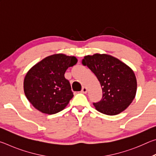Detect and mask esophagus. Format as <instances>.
Here are the masks:
<instances>
[{
	"instance_id": "1",
	"label": "esophagus",
	"mask_w": 156,
	"mask_h": 156,
	"mask_svg": "<svg viewBox=\"0 0 156 156\" xmlns=\"http://www.w3.org/2000/svg\"><path fill=\"white\" fill-rule=\"evenodd\" d=\"M87 89L85 87H83V88H82V90H81V93L83 94H87Z\"/></svg>"
}]
</instances>
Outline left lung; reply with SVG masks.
<instances>
[{
  "label": "left lung",
  "instance_id": "left-lung-1",
  "mask_svg": "<svg viewBox=\"0 0 156 156\" xmlns=\"http://www.w3.org/2000/svg\"><path fill=\"white\" fill-rule=\"evenodd\" d=\"M82 62L96 76L101 84L102 99L94 103L97 111L114 115L130 105L136 94L137 80L133 71L128 65L105 54L88 55Z\"/></svg>",
  "mask_w": 156,
  "mask_h": 156
}]
</instances>
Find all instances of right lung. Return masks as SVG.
Segmentation results:
<instances>
[{"label": "right lung", "mask_w": 156, "mask_h": 156, "mask_svg": "<svg viewBox=\"0 0 156 156\" xmlns=\"http://www.w3.org/2000/svg\"><path fill=\"white\" fill-rule=\"evenodd\" d=\"M77 62L75 56L56 54L44 58L28 71L23 87L34 108L46 114H54L67 107L73 94L65 73Z\"/></svg>", "instance_id": "right-lung-1"}]
</instances>
